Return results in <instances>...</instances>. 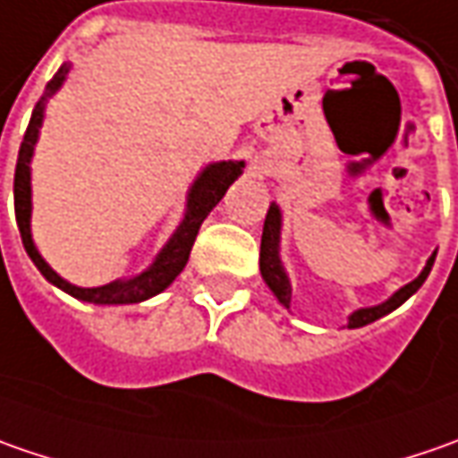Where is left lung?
<instances>
[{
    "instance_id": "1",
    "label": "left lung",
    "mask_w": 458,
    "mask_h": 458,
    "mask_svg": "<svg viewBox=\"0 0 458 458\" xmlns=\"http://www.w3.org/2000/svg\"><path fill=\"white\" fill-rule=\"evenodd\" d=\"M280 229H283V214H280V206L277 203H270V211L265 216V229H262V244H259V273H262V280L267 283V288L275 293V298L283 303L285 308H291V295L293 285L291 277L285 273V265L280 259ZM433 259H436V252L428 257L426 267L420 270V275L411 280L408 285H403L400 291H395L387 301H382L377 306H367L357 308L354 313H349V328H360V326L372 324L382 316H387L390 310H395L397 306H403L411 295H413L431 273Z\"/></svg>"
}]
</instances>
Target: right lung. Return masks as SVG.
<instances>
[{
  "label": "right lung",
  "instance_id": "1",
  "mask_svg": "<svg viewBox=\"0 0 458 458\" xmlns=\"http://www.w3.org/2000/svg\"><path fill=\"white\" fill-rule=\"evenodd\" d=\"M68 71H71V63H63L58 73L47 81L45 94L32 109L27 132L22 137V145H20V157H17V167H14V216H17V226H20V234H22V244H25L30 259L35 262V267L43 273L47 283H53L55 288H61L63 293L79 298L83 303H97V306L142 303L152 295L165 291L167 285L183 273L185 262L191 257V247L196 242V234L201 229L203 219L224 199L226 188L242 175L244 163L242 160H221V163H211V165L203 167L201 173L196 175L193 185L188 188L183 221L175 226V232L163 244V250L152 259L148 270H142L134 277H127V280H114V283L98 285V288H81V285L63 280L61 275L45 262L43 255L35 247V242H32V229H30V219H32V170H30V163H32V152H35L40 127H43L45 104L55 91H61L63 81L68 79Z\"/></svg>",
  "mask_w": 458,
  "mask_h": 458
}]
</instances>
